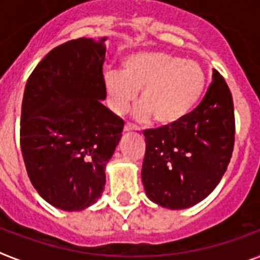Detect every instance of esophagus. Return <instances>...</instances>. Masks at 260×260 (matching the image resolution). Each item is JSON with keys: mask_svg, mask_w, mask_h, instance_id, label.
Returning <instances> with one entry per match:
<instances>
[{"mask_svg": "<svg viewBox=\"0 0 260 260\" xmlns=\"http://www.w3.org/2000/svg\"><path fill=\"white\" fill-rule=\"evenodd\" d=\"M130 130H137V126L136 124H133V123L127 122L124 124V132H130Z\"/></svg>", "mask_w": 260, "mask_h": 260, "instance_id": "34e87169", "label": "esophagus"}]
</instances>
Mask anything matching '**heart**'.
<instances>
[{
  "instance_id": "b5f03b06",
  "label": "heart",
  "mask_w": 260,
  "mask_h": 260,
  "mask_svg": "<svg viewBox=\"0 0 260 260\" xmlns=\"http://www.w3.org/2000/svg\"><path fill=\"white\" fill-rule=\"evenodd\" d=\"M104 86L115 113H124L141 90L136 117L147 120L152 115L158 124L169 126L194 108L205 86V75L194 60L160 51H144L127 56L122 72L108 70Z\"/></svg>"
}]
</instances>
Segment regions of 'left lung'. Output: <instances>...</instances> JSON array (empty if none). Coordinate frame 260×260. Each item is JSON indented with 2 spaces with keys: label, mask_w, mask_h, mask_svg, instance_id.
<instances>
[{
  "label": "left lung",
  "mask_w": 260,
  "mask_h": 260,
  "mask_svg": "<svg viewBox=\"0 0 260 260\" xmlns=\"http://www.w3.org/2000/svg\"><path fill=\"white\" fill-rule=\"evenodd\" d=\"M234 136L231 91L215 70L202 101L187 116L144 130L141 179L149 200L169 209H184L205 200L230 164Z\"/></svg>",
  "instance_id": "1"
}]
</instances>
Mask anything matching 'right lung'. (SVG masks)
Listing matches in <instances>:
<instances>
[{"instance_id":"add662e5","label":"right lung","mask_w":260,"mask_h":260,"mask_svg":"<svg viewBox=\"0 0 260 260\" xmlns=\"http://www.w3.org/2000/svg\"><path fill=\"white\" fill-rule=\"evenodd\" d=\"M105 39L70 40L34 68L24 87L20 148L33 187L51 205L81 210L105 185L124 122L102 105Z\"/></svg>"}]
</instances>
